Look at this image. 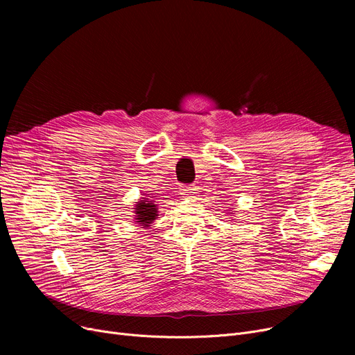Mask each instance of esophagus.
Here are the masks:
<instances>
[{"instance_id": "1", "label": "esophagus", "mask_w": 355, "mask_h": 355, "mask_svg": "<svg viewBox=\"0 0 355 355\" xmlns=\"http://www.w3.org/2000/svg\"><path fill=\"white\" fill-rule=\"evenodd\" d=\"M196 191H197V189L194 187V185H184V187L181 189V196L185 198H191L196 196Z\"/></svg>"}]
</instances>
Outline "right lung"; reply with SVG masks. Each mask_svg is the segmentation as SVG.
<instances>
[{"instance_id":"1","label":"right lung","mask_w":355,"mask_h":355,"mask_svg":"<svg viewBox=\"0 0 355 355\" xmlns=\"http://www.w3.org/2000/svg\"><path fill=\"white\" fill-rule=\"evenodd\" d=\"M134 214H135L137 225L149 227L154 223V220L158 217V206L154 200L142 197L134 206Z\"/></svg>"}]
</instances>
